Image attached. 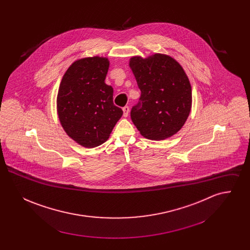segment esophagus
<instances>
[{
    "mask_svg": "<svg viewBox=\"0 0 250 250\" xmlns=\"http://www.w3.org/2000/svg\"><path fill=\"white\" fill-rule=\"evenodd\" d=\"M123 111H124V117H127L129 113V107L127 106L123 107Z\"/></svg>",
    "mask_w": 250,
    "mask_h": 250,
    "instance_id": "1",
    "label": "esophagus"
}]
</instances>
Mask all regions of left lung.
I'll return each mask as SVG.
<instances>
[{"label":"left lung","instance_id":"1","mask_svg":"<svg viewBox=\"0 0 250 250\" xmlns=\"http://www.w3.org/2000/svg\"><path fill=\"white\" fill-rule=\"evenodd\" d=\"M142 92L131 119L144 138L162 141L184 126L192 107L189 80L174 58L155 53L133 56L128 63Z\"/></svg>","mask_w":250,"mask_h":250}]
</instances>
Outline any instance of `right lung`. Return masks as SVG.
<instances>
[{
  "instance_id": "obj_1",
  "label": "right lung",
  "mask_w": 250,
  "mask_h": 250,
  "mask_svg": "<svg viewBox=\"0 0 250 250\" xmlns=\"http://www.w3.org/2000/svg\"><path fill=\"white\" fill-rule=\"evenodd\" d=\"M107 57L75 61L64 73L57 95V114L63 130L85 148L107 142L123 110L113 104V88L105 83Z\"/></svg>"
}]
</instances>
